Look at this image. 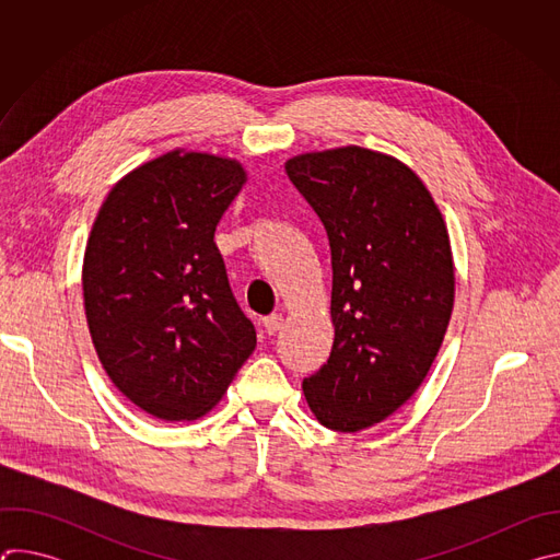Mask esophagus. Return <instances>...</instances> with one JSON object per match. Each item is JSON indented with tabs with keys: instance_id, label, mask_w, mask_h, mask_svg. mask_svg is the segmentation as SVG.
Listing matches in <instances>:
<instances>
[{
	"instance_id": "34e87169",
	"label": "esophagus",
	"mask_w": 560,
	"mask_h": 560,
	"mask_svg": "<svg viewBox=\"0 0 560 560\" xmlns=\"http://www.w3.org/2000/svg\"><path fill=\"white\" fill-rule=\"evenodd\" d=\"M261 324H264V328H266L268 335H277L279 328L283 326V316H281V314H270V316L264 318Z\"/></svg>"
}]
</instances>
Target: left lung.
Wrapping results in <instances>:
<instances>
[{
	"label": "left lung",
	"instance_id": "left-lung-1",
	"mask_svg": "<svg viewBox=\"0 0 560 560\" xmlns=\"http://www.w3.org/2000/svg\"><path fill=\"white\" fill-rule=\"evenodd\" d=\"M285 173L322 219L332 255L328 363L303 378L316 421L361 432L428 376L454 307L447 225L419 175L378 150L296 154Z\"/></svg>",
	"mask_w": 560,
	"mask_h": 560
}]
</instances>
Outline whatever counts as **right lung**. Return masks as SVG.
Here are the masks:
<instances>
[{"mask_svg":"<svg viewBox=\"0 0 560 560\" xmlns=\"http://www.w3.org/2000/svg\"><path fill=\"white\" fill-rule=\"evenodd\" d=\"M248 182L230 156L175 148L124 175L93 223L84 310L115 387L145 415H208L253 354L214 230Z\"/></svg>","mask_w":560,"mask_h":560,"instance_id":"add662e5","label":"right lung"}]
</instances>
